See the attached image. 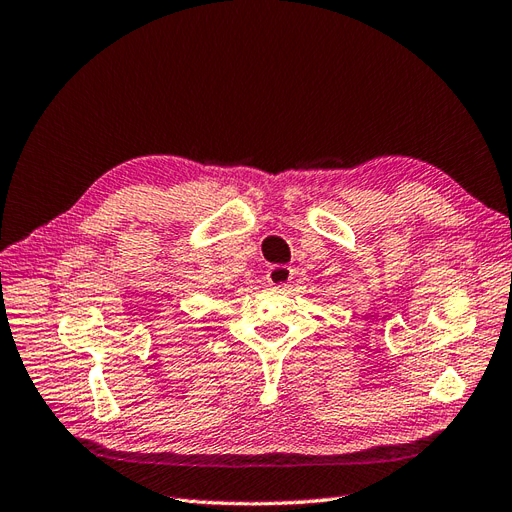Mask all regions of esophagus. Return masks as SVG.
<instances>
[{
	"mask_svg": "<svg viewBox=\"0 0 512 512\" xmlns=\"http://www.w3.org/2000/svg\"><path fill=\"white\" fill-rule=\"evenodd\" d=\"M292 279H294V270L290 266H272L266 274V281L272 287H285L292 283Z\"/></svg>",
	"mask_w": 512,
	"mask_h": 512,
	"instance_id": "esophagus-1",
	"label": "esophagus"
}]
</instances>
